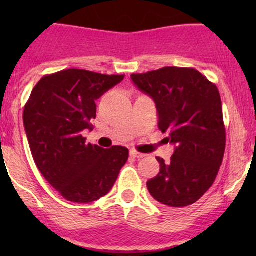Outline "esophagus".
<instances>
[{
    "label": "esophagus",
    "instance_id": "34e87169",
    "mask_svg": "<svg viewBox=\"0 0 256 256\" xmlns=\"http://www.w3.org/2000/svg\"><path fill=\"white\" fill-rule=\"evenodd\" d=\"M130 156L134 157V158H138H138H142L144 154H140V152H138V151H135V150H132V151H130Z\"/></svg>",
    "mask_w": 256,
    "mask_h": 256
}]
</instances>
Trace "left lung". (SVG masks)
Masks as SVG:
<instances>
[{
  "mask_svg": "<svg viewBox=\"0 0 256 256\" xmlns=\"http://www.w3.org/2000/svg\"><path fill=\"white\" fill-rule=\"evenodd\" d=\"M131 79L154 99L158 128L176 146L168 164L156 157L161 168L147 180L148 192L167 207L193 204L214 183L226 151L218 88L193 68L164 66Z\"/></svg>",
  "mask_w": 256,
  "mask_h": 256,
  "instance_id": "8db88e82",
  "label": "left lung"
}]
</instances>
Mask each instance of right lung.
I'll return each instance as SVG.
<instances>
[{
  "mask_svg": "<svg viewBox=\"0 0 256 256\" xmlns=\"http://www.w3.org/2000/svg\"><path fill=\"white\" fill-rule=\"evenodd\" d=\"M125 76L66 69L43 76L23 110L33 160L43 177L66 200L92 203L110 192L128 158L124 146L102 148L85 144L82 131L92 130L95 100Z\"/></svg>",
  "mask_w": 256,
  "mask_h": 256,
  "instance_id": "right-lung-1",
  "label": "right lung"
}]
</instances>
